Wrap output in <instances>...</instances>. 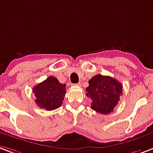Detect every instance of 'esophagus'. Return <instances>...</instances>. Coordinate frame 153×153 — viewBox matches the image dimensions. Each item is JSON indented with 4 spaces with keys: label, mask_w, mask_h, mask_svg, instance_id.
<instances>
[{
    "label": "esophagus",
    "mask_w": 153,
    "mask_h": 153,
    "mask_svg": "<svg viewBox=\"0 0 153 153\" xmlns=\"http://www.w3.org/2000/svg\"><path fill=\"white\" fill-rule=\"evenodd\" d=\"M73 86H78V87H80L81 86V83L79 82V83H75V84H73Z\"/></svg>",
    "instance_id": "34e87169"
}]
</instances>
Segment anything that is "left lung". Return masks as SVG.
Wrapping results in <instances>:
<instances>
[{"label": "left lung", "instance_id": "obj_1", "mask_svg": "<svg viewBox=\"0 0 153 153\" xmlns=\"http://www.w3.org/2000/svg\"><path fill=\"white\" fill-rule=\"evenodd\" d=\"M88 83L86 95L91 100L92 110L104 115L113 111L123 92L120 82L110 76L97 74Z\"/></svg>", "mask_w": 153, "mask_h": 153}]
</instances>
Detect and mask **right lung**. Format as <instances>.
I'll return each instance as SVG.
<instances>
[{
  "mask_svg": "<svg viewBox=\"0 0 153 153\" xmlns=\"http://www.w3.org/2000/svg\"><path fill=\"white\" fill-rule=\"evenodd\" d=\"M66 89V84L60 83L56 78L50 76L33 88L36 97L35 102L39 108L47 111L57 109L62 103Z\"/></svg>",
  "mask_w": 153,
  "mask_h": 153,
  "instance_id": "right-lung-1",
  "label": "right lung"
}]
</instances>
